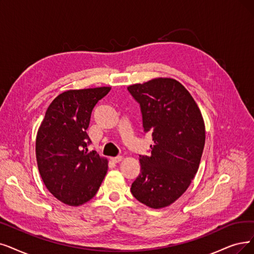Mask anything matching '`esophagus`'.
<instances>
[{"mask_svg":"<svg viewBox=\"0 0 254 254\" xmlns=\"http://www.w3.org/2000/svg\"><path fill=\"white\" fill-rule=\"evenodd\" d=\"M110 160L113 161V162H115V164H118V162H120L122 160V156L119 155V156H116V157H111Z\"/></svg>","mask_w":254,"mask_h":254,"instance_id":"34e87169","label":"esophagus"}]
</instances>
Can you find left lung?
<instances>
[{"label": "left lung", "mask_w": 254, "mask_h": 254, "mask_svg": "<svg viewBox=\"0 0 254 254\" xmlns=\"http://www.w3.org/2000/svg\"><path fill=\"white\" fill-rule=\"evenodd\" d=\"M140 106L145 132L154 144L139 155L140 173L131 192L151 208L175 202L194 179L205 144L201 111L188 89L172 78L152 79L127 87Z\"/></svg>", "instance_id": "obj_1"}]
</instances>
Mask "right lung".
<instances>
[{
	"instance_id": "add662e5",
	"label": "right lung",
	"mask_w": 254,
	"mask_h": 254,
	"mask_svg": "<svg viewBox=\"0 0 254 254\" xmlns=\"http://www.w3.org/2000/svg\"><path fill=\"white\" fill-rule=\"evenodd\" d=\"M110 87L70 89L48 107L36 135V160L45 186L55 198L70 206L89 201L102 184L107 159L87 152L90 116Z\"/></svg>"
}]
</instances>
